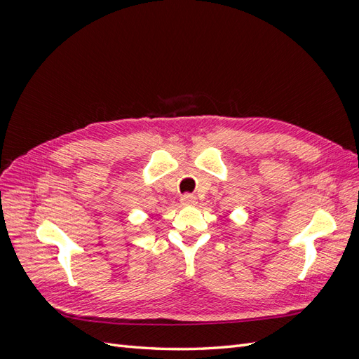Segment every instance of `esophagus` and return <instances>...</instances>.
I'll return each mask as SVG.
<instances>
[{"label":"esophagus","mask_w":359,"mask_h":359,"mask_svg":"<svg viewBox=\"0 0 359 359\" xmlns=\"http://www.w3.org/2000/svg\"><path fill=\"white\" fill-rule=\"evenodd\" d=\"M181 202L182 205H196L198 203V199L196 196H193V194H184V196L181 198Z\"/></svg>","instance_id":"1"}]
</instances>
